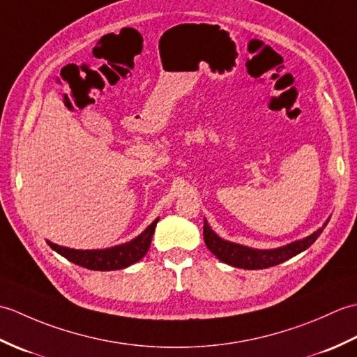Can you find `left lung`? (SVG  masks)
<instances>
[{
	"mask_svg": "<svg viewBox=\"0 0 357 357\" xmlns=\"http://www.w3.org/2000/svg\"><path fill=\"white\" fill-rule=\"evenodd\" d=\"M330 219H327L321 229H317L314 233L308 234L307 238H302L298 241H293L290 244L268 248V250H259L252 248L247 245L236 244V242L225 241L219 238L218 234L210 229L207 219L204 218V241L206 245L213 253L219 261L224 264H229L231 267L244 268V270H259V268H268L275 267L278 264H282L290 259V257L299 255L307 250L313 242L319 238V234L328 224Z\"/></svg>",
	"mask_w": 357,
	"mask_h": 357,
	"instance_id": "1",
	"label": "left lung"
}]
</instances>
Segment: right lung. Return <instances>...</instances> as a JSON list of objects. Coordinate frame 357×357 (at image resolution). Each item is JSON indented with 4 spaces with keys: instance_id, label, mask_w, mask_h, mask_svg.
Returning a JSON list of instances; mask_svg holds the SVG:
<instances>
[{
    "instance_id": "add662e5",
    "label": "right lung",
    "mask_w": 357,
    "mask_h": 357,
    "mask_svg": "<svg viewBox=\"0 0 357 357\" xmlns=\"http://www.w3.org/2000/svg\"><path fill=\"white\" fill-rule=\"evenodd\" d=\"M158 221L159 218H156L141 234H138L135 239L126 242V244H119L104 250H75L53 244L50 241H47V244L56 253L64 256L67 261L77 264L79 267L96 271L121 270L130 267V265L141 261L146 256L150 248V242L151 238H153Z\"/></svg>"
}]
</instances>
